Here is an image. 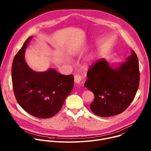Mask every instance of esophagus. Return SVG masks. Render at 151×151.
<instances>
[{
	"label": "esophagus",
	"mask_w": 151,
	"mask_h": 151,
	"mask_svg": "<svg viewBox=\"0 0 151 151\" xmlns=\"http://www.w3.org/2000/svg\"><path fill=\"white\" fill-rule=\"evenodd\" d=\"M82 79V76L80 75H76L75 76H74V79H75V83H79L81 81Z\"/></svg>",
	"instance_id": "34e87169"
}]
</instances>
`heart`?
Masks as SVG:
<instances>
[{
    "instance_id": "heart-1",
    "label": "heart",
    "mask_w": 151,
    "mask_h": 151,
    "mask_svg": "<svg viewBox=\"0 0 151 151\" xmlns=\"http://www.w3.org/2000/svg\"><path fill=\"white\" fill-rule=\"evenodd\" d=\"M87 63H91V59H89V60H87Z\"/></svg>"
}]
</instances>
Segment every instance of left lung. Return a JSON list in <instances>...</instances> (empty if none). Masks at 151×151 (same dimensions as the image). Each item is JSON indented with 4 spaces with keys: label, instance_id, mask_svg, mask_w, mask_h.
<instances>
[{
    "label": "left lung",
    "instance_id": "1",
    "mask_svg": "<svg viewBox=\"0 0 151 151\" xmlns=\"http://www.w3.org/2000/svg\"><path fill=\"white\" fill-rule=\"evenodd\" d=\"M87 76L84 86L94 94L91 111L101 117L120 114L133 101L139 88L137 56L132 50L124 62L111 65L101 58L90 68Z\"/></svg>",
    "mask_w": 151,
    "mask_h": 151
}]
</instances>
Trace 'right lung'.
<instances>
[{
	"label": "right lung",
	"instance_id": "obj_1",
	"mask_svg": "<svg viewBox=\"0 0 151 151\" xmlns=\"http://www.w3.org/2000/svg\"><path fill=\"white\" fill-rule=\"evenodd\" d=\"M33 36L17 53L12 65L13 90L18 103L29 114L49 118L59 112L74 86L72 75H64L50 68L36 72L25 60V52Z\"/></svg>",
	"mask_w": 151,
	"mask_h": 151
}]
</instances>
